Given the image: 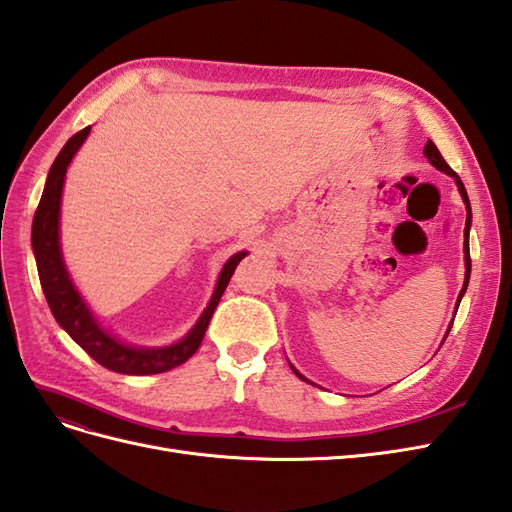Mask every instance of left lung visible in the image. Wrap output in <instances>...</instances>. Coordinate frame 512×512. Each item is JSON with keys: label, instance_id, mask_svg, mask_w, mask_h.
<instances>
[{"label": "left lung", "instance_id": "obj_1", "mask_svg": "<svg viewBox=\"0 0 512 512\" xmlns=\"http://www.w3.org/2000/svg\"><path fill=\"white\" fill-rule=\"evenodd\" d=\"M423 153L427 156V160L436 166L438 170H442V173H446V175H451L453 179H455V183H457V188H459V194H461V198H463V203H466V209H468V218H466V232H463V237H466V241H463V254H466V282H463V288H461V292H459V299H457V307H459V301H461V297H463V292H466V288H468V282H470V271H472V260H470V243H468V235H470V224H472V209H470V200H468V192H466V188H463V181L459 179V175L455 173V170L448 166L446 162H444V158H442V153L438 151V147L433 145L431 141H427V145H425V149H423ZM448 331H451V327H448ZM448 335V333H446ZM446 335H444V339H446ZM292 367V365H290ZM292 371L294 374H297L301 380H305L297 369L292 367Z\"/></svg>", "mask_w": 512, "mask_h": 512}]
</instances>
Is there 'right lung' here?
I'll list each match as a JSON object with an SVG mask.
<instances>
[{
  "label": "right lung",
  "mask_w": 512,
  "mask_h": 512,
  "mask_svg": "<svg viewBox=\"0 0 512 512\" xmlns=\"http://www.w3.org/2000/svg\"><path fill=\"white\" fill-rule=\"evenodd\" d=\"M89 130L91 126L83 128L81 132H76L70 138V141L64 145V149L59 151V156L55 158L49 170V177H46V185H44V192L40 198V205L36 209L34 226H32V245H34L40 284L44 290L46 303H49L55 320L59 322V327L64 329L74 342L91 356V359L98 361L106 369L117 371V374H128V376L162 374V371H168L185 363L198 350L215 307H218L232 273H235L237 265L241 262V258H245L247 252H239L226 262L218 277V284H215L213 297L207 309L181 342L166 348H132L128 344L119 342V339H115L111 333H106L96 322V318L91 316L89 307L81 299L79 290L74 288L70 275L66 271L64 258H61V247H59V205H61V190H64V177H66L68 164L72 162L74 153L79 151V147L85 143Z\"/></svg>",
  "instance_id": "add662e5"
}]
</instances>
